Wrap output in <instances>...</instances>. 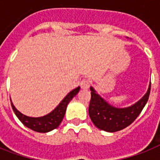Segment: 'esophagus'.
Returning <instances> with one entry per match:
<instances>
[{
	"label": "esophagus",
	"mask_w": 160,
	"mask_h": 160,
	"mask_svg": "<svg viewBox=\"0 0 160 160\" xmlns=\"http://www.w3.org/2000/svg\"><path fill=\"white\" fill-rule=\"evenodd\" d=\"M90 81H89L87 79H84V80H81V82H80V86H81V88H82V89H85V90H86V89H89V87H90Z\"/></svg>",
	"instance_id": "1"
}]
</instances>
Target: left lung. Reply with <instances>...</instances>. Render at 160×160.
<instances>
[{"label": "left lung", "mask_w": 160, "mask_h": 160, "mask_svg": "<svg viewBox=\"0 0 160 160\" xmlns=\"http://www.w3.org/2000/svg\"><path fill=\"white\" fill-rule=\"evenodd\" d=\"M151 82L146 94L133 105L126 108H116L106 102L90 87L91 99L89 105V115L95 126L107 132H116L126 128L135 120L146 105L150 93Z\"/></svg>", "instance_id": "obj_1"}]
</instances>
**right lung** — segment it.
<instances>
[{"mask_svg": "<svg viewBox=\"0 0 160 160\" xmlns=\"http://www.w3.org/2000/svg\"><path fill=\"white\" fill-rule=\"evenodd\" d=\"M80 86L75 88L73 90H71L66 96L62 100V101L57 105L54 110L49 113L46 115L41 117H29L25 114H21V112L16 109L14 106L13 103L11 102V105L12 107L14 113L16 114L20 121L22 124L26 126L29 129H32L36 132H40V133H47L49 131H51L53 129H56L60 124L62 121L63 118L65 116V111H66V107L70 101L77 95V93L80 90Z\"/></svg>", "mask_w": 160, "mask_h": 160, "instance_id": "right-lung-1", "label": "right lung"}]
</instances>
